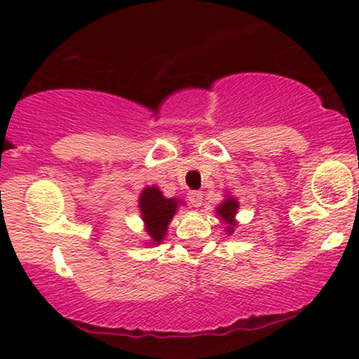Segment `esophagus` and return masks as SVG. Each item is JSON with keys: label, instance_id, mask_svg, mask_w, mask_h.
<instances>
[{"label": "esophagus", "instance_id": "1", "mask_svg": "<svg viewBox=\"0 0 359 359\" xmlns=\"http://www.w3.org/2000/svg\"><path fill=\"white\" fill-rule=\"evenodd\" d=\"M188 198H189V201L194 208H199L203 204V193H201V191H191Z\"/></svg>", "mask_w": 359, "mask_h": 359}]
</instances>
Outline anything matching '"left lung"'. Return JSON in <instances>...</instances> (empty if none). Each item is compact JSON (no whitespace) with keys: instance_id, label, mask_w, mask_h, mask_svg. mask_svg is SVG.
<instances>
[{"instance_id":"left-lung-1","label":"left lung","mask_w":359,"mask_h":359,"mask_svg":"<svg viewBox=\"0 0 359 359\" xmlns=\"http://www.w3.org/2000/svg\"><path fill=\"white\" fill-rule=\"evenodd\" d=\"M237 209H239V203L236 201L234 198H231V196H227L224 201H222L219 206H217V209H216V212L219 214L221 216V219L226 222V231H227V234H232V231H234V226H236V212H237Z\"/></svg>"}]
</instances>
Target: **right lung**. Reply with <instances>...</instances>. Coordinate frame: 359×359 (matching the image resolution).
Here are the masks:
<instances>
[{"mask_svg":"<svg viewBox=\"0 0 359 359\" xmlns=\"http://www.w3.org/2000/svg\"><path fill=\"white\" fill-rule=\"evenodd\" d=\"M178 199L165 198L156 186H148L142 191L138 199L140 212L142 219L145 222L148 236L151 237V245L160 244L165 239L168 224L176 214V209L180 206Z\"/></svg>","mask_w":359,"mask_h":359,"instance_id":"right-lung-1","label":"right lung"}]
</instances>
